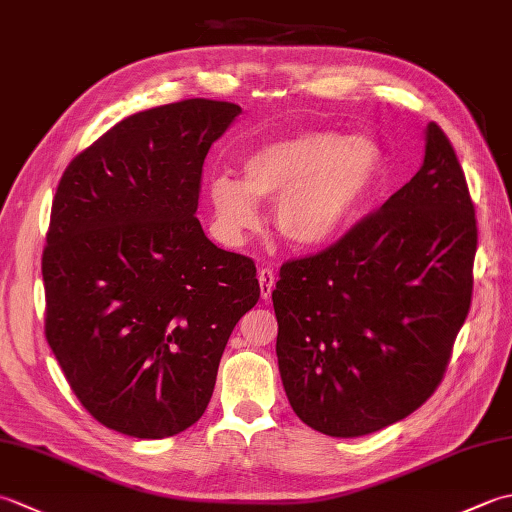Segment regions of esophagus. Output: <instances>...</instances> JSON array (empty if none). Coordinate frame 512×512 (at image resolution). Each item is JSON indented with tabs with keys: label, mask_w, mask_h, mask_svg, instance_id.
<instances>
[{
	"label": "esophagus",
	"mask_w": 512,
	"mask_h": 512,
	"mask_svg": "<svg viewBox=\"0 0 512 512\" xmlns=\"http://www.w3.org/2000/svg\"><path fill=\"white\" fill-rule=\"evenodd\" d=\"M259 290H262V299H270L275 290V273L270 268L259 270Z\"/></svg>",
	"instance_id": "esophagus-1"
}]
</instances>
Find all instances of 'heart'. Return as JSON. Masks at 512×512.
Wrapping results in <instances>:
<instances>
[{
	"label": "heart",
	"mask_w": 512,
	"mask_h": 512,
	"mask_svg": "<svg viewBox=\"0 0 512 512\" xmlns=\"http://www.w3.org/2000/svg\"><path fill=\"white\" fill-rule=\"evenodd\" d=\"M380 171L383 154L372 140L308 129L248 154L242 178L213 176V220L226 242L237 244L262 224L259 200H275L277 233L295 248H317L343 231L376 187Z\"/></svg>",
	"instance_id": "b5f03b06"
}]
</instances>
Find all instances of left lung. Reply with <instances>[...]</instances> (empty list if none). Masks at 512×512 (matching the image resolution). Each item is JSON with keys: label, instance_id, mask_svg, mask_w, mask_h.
Instances as JSON below:
<instances>
[{"label": "left lung", "instance_id": "1", "mask_svg": "<svg viewBox=\"0 0 512 512\" xmlns=\"http://www.w3.org/2000/svg\"><path fill=\"white\" fill-rule=\"evenodd\" d=\"M475 206L436 123L420 171L273 290L292 411L332 438L385 429L438 389L473 295Z\"/></svg>", "mask_w": 512, "mask_h": 512}]
</instances>
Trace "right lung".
Here are the masks:
<instances>
[{
	"mask_svg": "<svg viewBox=\"0 0 512 512\" xmlns=\"http://www.w3.org/2000/svg\"><path fill=\"white\" fill-rule=\"evenodd\" d=\"M242 114L187 99L123 118L63 171L43 248L46 339L107 429L169 438L202 418L255 262L217 248L198 211L211 145Z\"/></svg>",
	"mask_w": 512,
	"mask_h": 512,
	"instance_id": "right-lung-1",
	"label": "right lung"
}]
</instances>
